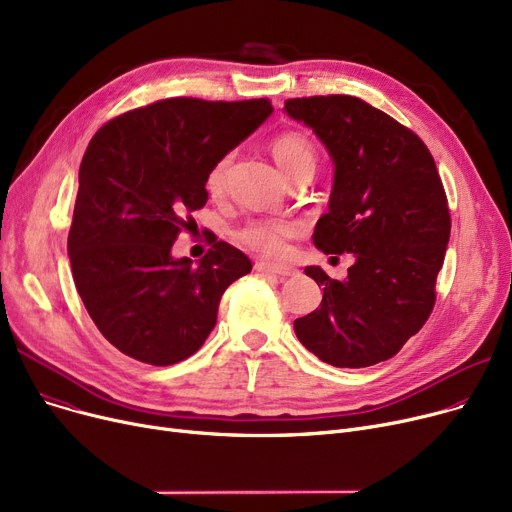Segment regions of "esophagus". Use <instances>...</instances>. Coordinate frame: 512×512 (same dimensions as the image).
Returning <instances> with one entry per match:
<instances>
[{
	"label": "esophagus",
	"mask_w": 512,
	"mask_h": 512,
	"mask_svg": "<svg viewBox=\"0 0 512 512\" xmlns=\"http://www.w3.org/2000/svg\"><path fill=\"white\" fill-rule=\"evenodd\" d=\"M257 272H265V274H276V276H294L297 270L292 265H284V263H270V261H257L255 263Z\"/></svg>",
	"instance_id": "obj_1"
}]
</instances>
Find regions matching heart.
I'll list each match as a JSON object with an SVG mask.
<instances>
[{"instance_id":"heart-1","label":"heart","mask_w":512,"mask_h":512,"mask_svg":"<svg viewBox=\"0 0 512 512\" xmlns=\"http://www.w3.org/2000/svg\"><path fill=\"white\" fill-rule=\"evenodd\" d=\"M270 151L276 159L280 172L286 180L299 174H313L317 166V153L301 130H284L272 139ZM232 166V155H222L213 161L207 172L205 186L209 195L220 197L228 182V172ZM294 234V224L288 220H251L240 226L236 232L238 242L261 255H280L284 251V242Z\"/></svg>"}]
</instances>
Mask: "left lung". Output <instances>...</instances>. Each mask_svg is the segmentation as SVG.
<instances>
[{
    "label": "left lung",
    "instance_id": "8db88e82",
    "mask_svg": "<svg viewBox=\"0 0 512 512\" xmlns=\"http://www.w3.org/2000/svg\"><path fill=\"white\" fill-rule=\"evenodd\" d=\"M284 112L309 126L334 164L328 213L313 245L353 253L346 280L319 265L305 274L324 288L313 313L294 319L309 353L334 367L394 357L436 303L450 213L436 161L413 130L351 95L288 99Z\"/></svg>",
    "mask_w": 512,
    "mask_h": 512
}]
</instances>
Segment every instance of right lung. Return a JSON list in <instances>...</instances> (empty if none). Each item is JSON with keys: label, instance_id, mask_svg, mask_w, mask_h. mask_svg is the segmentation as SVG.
<instances>
[{"label": "right lung", "instance_id": "right-lung-1", "mask_svg": "<svg viewBox=\"0 0 512 512\" xmlns=\"http://www.w3.org/2000/svg\"><path fill=\"white\" fill-rule=\"evenodd\" d=\"M272 112L267 99L172 97L95 132L78 170L68 255L80 299L120 353L157 367L195 355L226 288L251 272L224 240L197 265L172 257V245L207 203L213 161Z\"/></svg>", "mask_w": 512, "mask_h": 512}]
</instances>
